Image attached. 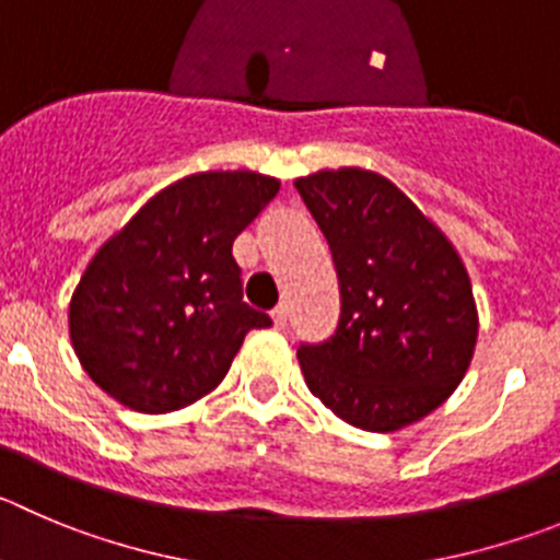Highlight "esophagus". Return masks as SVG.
<instances>
[{"instance_id": "obj_1", "label": "esophagus", "mask_w": 560, "mask_h": 560, "mask_svg": "<svg viewBox=\"0 0 560 560\" xmlns=\"http://www.w3.org/2000/svg\"><path fill=\"white\" fill-rule=\"evenodd\" d=\"M270 320H273L276 328L287 326V304H279L273 312H270Z\"/></svg>"}]
</instances>
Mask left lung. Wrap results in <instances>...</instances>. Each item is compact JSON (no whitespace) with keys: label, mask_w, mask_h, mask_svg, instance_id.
<instances>
[{"label":"left lung","mask_w":560,"mask_h":560,"mask_svg":"<svg viewBox=\"0 0 560 560\" xmlns=\"http://www.w3.org/2000/svg\"><path fill=\"white\" fill-rule=\"evenodd\" d=\"M326 234L339 323L298 348L306 386L339 420L392 433L451 398L472 362L478 306L456 245L375 171L345 165L295 179Z\"/></svg>","instance_id":"8db88e82"}]
</instances>
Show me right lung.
I'll return each instance as SVG.
<instances>
[{
	"label": "right lung",
	"instance_id": "right-lung-1",
	"mask_svg": "<svg viewBox=\"0 0 560 560\" xmlns=\"http://www.w3.org/2000/svg\"><path fill=\"white\" fill-rule=\"evenodd\" d=\"M281 182L256 171H198L162 187L98 245L68 304L82 370L143 415L196 404L232 368L250 328L232 243Z\"/></svg>",
	"mask_w": 560,
	"mask_h": 560
}]
</instances>
